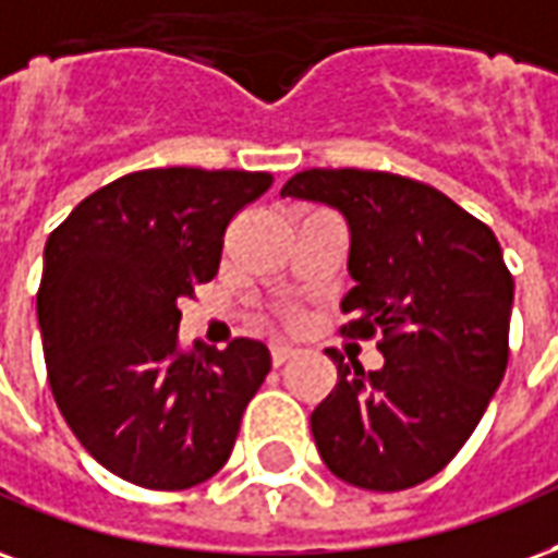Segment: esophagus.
<instances>
[{
  "mask_svg": "<svg viewBox=\"0 0 558 558\" xmlns=\"http://www.w3.org/2000/svg\"><path fill=\"white\" fill-rule=\"evenodd\" d=\"M294 353L296 348H291V344H270V360H274V365H284Z\"/></svg>",
  "mask_w": 558,
  "mask_h": 558,
  "instance_id": "34e87169",
  "label": "esophagus"
}]
</instances>
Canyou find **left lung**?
I'll list each match as a JSON object with an SVG mask.
<instances>
[{
    "label": "left lung",
    "mask_w": 558,
    "mask_h": 558,
    "mask_svg": "<svg viewBox=\"0 0 558 558\" xmlns=\"http://www.w3.org/2000/svg\"><path fill=\"white\" fill-rule=\"evenodd\" d=\"M282 195L336 207L351 226L341 300L351 339L384 368L329 353L339 384L312 413L329 473L363 490H408L437 475L485 416L508 365L514 279L499 240L440 190L389 172L306 169Z\"/></svg>",
    "instance_id": "1"
}]
</instances>
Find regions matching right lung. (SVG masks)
<instances>
[{"mask_svg": "<svg viewBox=\"0 0 558 558\" xmlns=\"http://www.w3.org/2000/svg\"><path fill=\"white\" fill-rule=\"evenodd\" d=\"M274 174L130 172L73 207L44 250L38 324L56 404L85 451L148 490L217 475L270 372L255 339L178 341V300L219 270L222 238Z\"/></svg>", "mask_w": 558, "mask_h": 558, "instance_id": "obj_1", "label": "right lung"}]
</instances>
